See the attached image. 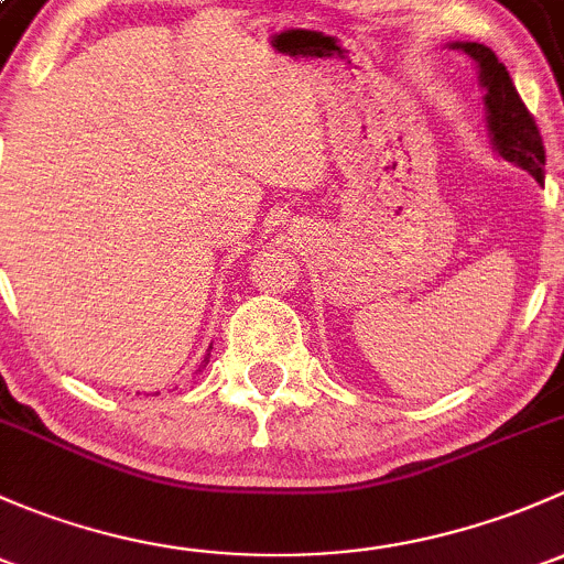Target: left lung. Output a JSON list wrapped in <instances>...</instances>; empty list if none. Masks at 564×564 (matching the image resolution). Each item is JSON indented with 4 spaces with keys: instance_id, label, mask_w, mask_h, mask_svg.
<instances>
[{
    "instance_id": "1",
    "label": "left lung",
    "mask_w": 564,
    "mask_h": 564,
    "mask_svg": "<svg viewBox=\"0 0 564 564\" xmlns=\"http://www.w3.org/2000/svg\"><path fill=\"white\" fill-rule=\"evenodd\" d=\"M451 48L464 51L466 56L475 59L477 82L486 89L482 104H486L488 139H491V147L497 150V155L505 158L508 163H513V166L524 169V172L532 174L538 182H543V139H540V130L538 124H534L532 113L527 111L519 93H516L508 67H505L502 62L497 59V54L482 43H464V40H456V43H451Z\"/></svg>"
}]
</instances>
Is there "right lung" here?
<instances>
[{"mask_svg":"<svg viewBox=\"0 0 564 564\" xmlns=\"http://www.w3.org/2000/svg\"><path fill=\"white\" fill-rule=\"evenodd\" d=\"M204 362H209V355H207V357H204Z\"/></svg>","mask_w":564,"mask_h":564,"instance_id":"add662e5","label":"right lung"}]
</instances>
